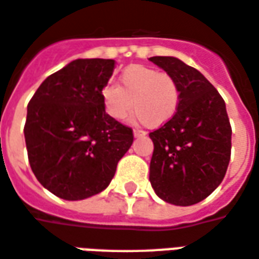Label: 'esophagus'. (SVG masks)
Segmentation results:
<instances>
[{
	"mask_svg": "<svg viewBox=\"0 0 259 259\" xmlns=\"http://www.w3.org/2000/svg\"><path fill=\"white\" fill-rule=\"evenodd\" d=\"M145 135H146V132L138 131V130H135V131H134V137L135 138H142V137H145Z\"/></svg>",
	"mask_w": 259,
	"mask_h": 259,
	"instance_id": "34e87169",
	"label": "esophagus"
}]
</instances>
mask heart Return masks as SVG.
<instances>
[{
  "mask_svg": "<svg viewBox=\"0 0 259 259\" xmlns=\"http://www.w3.org/2000/svg\"><path fill=\"white\" fill-rule=\"evenodd\" d=\"M102 102L107 114L116 121L127 120L135 106L139 121L157 128L175 116L181 91L172 75L134 65L122 71L120 87L106 85L102 90Z\"/></svg>",
  "mask_w": 259,
  "mask_h": 259,
  "instance_id": "b5f03b06",
  "label": "heart"
}]
</instances>
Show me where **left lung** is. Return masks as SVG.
Segmentation results:
<instances>
[{"mask_svg":"<svg viewBox=\"0 0 259 259\" xmlns=\"http://www.w3.org/2000/svg\"><path fill=\"white\" fill-rule=\"evenodd\" d=\"M149 60L172 75L181 91L175 116L149 134L154 145L149 181L169 204H196L220 186L229 165L232 128L225 102L199 70L178 58Z\"/></svg>","mask_w":259,"mask_h":259,"instance_id":"8db88e82","label":"left lung"}]
</instances>
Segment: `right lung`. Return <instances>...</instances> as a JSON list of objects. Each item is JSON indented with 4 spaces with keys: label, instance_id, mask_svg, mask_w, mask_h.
<instances>
[{
    "label": "right lung",
    "instance_id": "obj_1",
    "mask_svg": "<svg viewBox=\"0 0 259 259\" xmlns=\"http://www.w3.org/2000/svg\"><path fill=\"white\" fill-rule=\"evenodd\" d=\"M113 59H75L47 77L27 106L30 167L45 189L75 201L101 193L134 142L131 128L105 110Z\"/></svg>",
    "mask_w": 259,
    "mask_h": 259
}]
</instances>
